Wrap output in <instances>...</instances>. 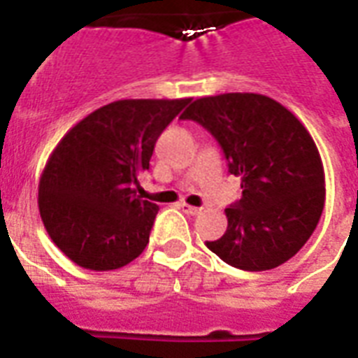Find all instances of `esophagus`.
<instances>
[{
	"label": "esophagus",
	"mask_w": 358,
	"mask_h": 358,
	"mask_svg": "<svg viewBox=\"0 0 358 358\" xmlns=\"http://www.w3.org/2000/svg\"><path fill=\"white\" fill-rule=\"evenodd\" d=\"M180 210H182L184 213H187V215H199V213L202 212V208L191 206V204H185V202H182V204H180Z\"/></svg>",
	"instance_id": "34e87169"
}]
</instances>
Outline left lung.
<instances>
[{"mask_svg":"<svg viewBox=\"0 0 358 358\" xmlns=\"http://www.w3.org/2000/svg\"><path fill=\"white\" fill-rule=\"evenodd\" d=\"M180 119L202 124L219 141L241 199L224 210L229 227L206 247L230 266L266 271L310 238L325 204L317 146L282 103L255 92L196 98Z\"/></svg>","mask_w":358,"mask_h":358,"instance_id":"1","label":"left lung"}]
</instances>
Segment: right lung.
<instances>
[{"label": "right lung", "mask_w": 358, "mask_h": 358, "mask_svg": "<svg viewBox=\"0 0 358 358\" xmlns=\"http://www.w3.org/2000/svg\"><path fill=\"white\" fill-rule=\"evenodd\" d=\"M191 102L117 100L92 111L53 148L38 182L52 241L91 271L126 266L145 250L157 204L135 193L157 137Z\"/></svg>", "instance_id": "add662e5"}]
</instances>
